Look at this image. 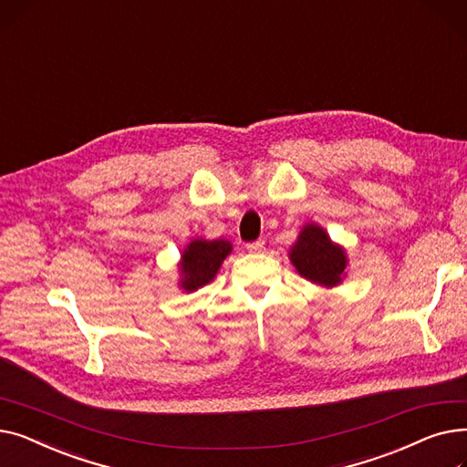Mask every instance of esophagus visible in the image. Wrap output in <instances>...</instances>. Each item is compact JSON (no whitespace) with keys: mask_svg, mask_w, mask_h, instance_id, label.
Listing matches in <instances>:
<instances>
[{"mask_svg":"<svg viewBox=\"0 0 467 467\" xmlns=\"http://www.w3.org/2000/svg\"><path fill=\"white\" fill-rule=\"evenodd\" d=\"M246 248H248V252H252V254H259V252H263V250H265V242H263V240L250 242Z\"/></svg>","mask_w":467,"mask_h":467,"instance_id":"esophagus-1","label":"esophagus"}]
</instances>
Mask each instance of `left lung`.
<instances>
[{
    "mask_svg": "<svg viewBox=\"0 0 467 467\" xmlns=\"http://www.w3.org/2000/svg\"><path fill=\"white\" fill-rule=\"evenodd\" d=\"M289 257L299 275L317 285H337L347 268L345 252L317 225H306L301 231Z\"/></svg>",
    "mask_w": 467,
    "mask_h": 467,
    "instance_id": "left-lung-1",
    "label": "left lung"
}]
</instances>
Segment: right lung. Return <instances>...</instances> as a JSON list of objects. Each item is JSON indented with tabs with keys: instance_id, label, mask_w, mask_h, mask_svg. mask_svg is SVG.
<instances>
[{
	"instance_id": "1",
	"label": "right lung",
	"mask_w": 467,
	"mask_h": 467,
	"mask_svg": "<svg viewBox=\"0 0 467 467\" xmlns=\"http://www.w3.org/2000/svg\"><path fill=\"white\" fill-rule=\"evenodd\" d=\"M231 250V242L227 240L191 242L182 255V287L192 291L212 282Z\"/></svg>"
}]
</instances>
